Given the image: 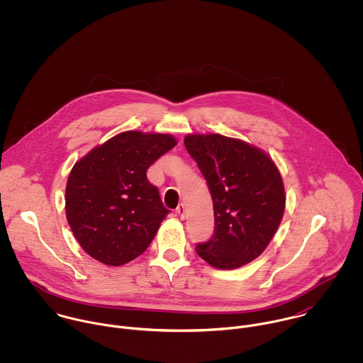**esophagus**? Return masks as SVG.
I'll use <instances>...</instances> for the list:
<instances>
[{"instance_id":"34e87169","label":"esophagus","mask_w":363,"mask_h":363,"mask_svg":"<svg viewBox=\"0 0 363 363\" xmlns=\"http://www.w3.org/2000/svg\"><path fill=\"white\" fill-rule=\"evenodd\" d=\"M176 212L183 218L184 216V212H186V208H184V204L182 203V204H179V207L176 208Z\"/></svg>"}]
</instances>
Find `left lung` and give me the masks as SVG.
<instances>
[{"mask_svg": "<svg viewBox=\"0 0 363 363\" xmlns=\"http://www.w3.org/2000/svg\"><path fill=\"white\" fill-rule=\"evenodd\" d=\"M184 145L207 180L213 204V235L196 246L197 255L219 269L257 259L285 209L275 163L259 148L219 134L187 135Z\"/></svg>", "mask_w": 363, "mask_h": 363, "instance_id": "8db88e82", "label": "left lung"}]
</instances>
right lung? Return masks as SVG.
<instances>
[{
  "label": "right lung",
  "instance_id": "1",
  "mask_svg": "<svg viewBox=\"0 0 363 363\" xmlns=\"http://www.w3.org/2000/svg\"><path fill=\"white\" fill-rule=\"evenodd\" d=\"M169 134L121 133L78 160L65 189V213L81 247L106 265L143 255L170 212L147 177L176 145Z\"/></svg>",
  "mask_w": 363,
  "mask_h": 363
}]
</instances>
